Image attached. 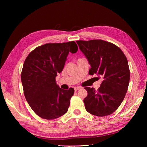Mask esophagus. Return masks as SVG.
Here are the masks:
<instances>
[{"instance_id": "34e87169", "label": "esophagus", "mask_w": 147, "mask_h": 147, "mask_svg": "<svg viewBox=\"0 0 147 147\" xmlns=\"http://www.w3.org/2000/svg\"><path fill=\"white\" fill-rule=\"evenodd\" d=\"M81 89L80 87H75V88H74V91H78V90H79V89Z\"/></svg>"}]
</instances>
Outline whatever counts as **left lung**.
I'll use <instances>...</instances> for the list:
<instances>
[{
  "label": "left lung",
  "mask_w": 147,
  "mask_h": 147,
  "mask_svg": "<svg viewBox=\"0 0 147 147\" xmlns=\"http://www.w3.org/2000/svg\"><path fill=\"white\" fill-rule=\"evenodd\" d=\"M76 43L91 65L89 73L102 78L98 90L84 88L88 91L84 99L86 109L98 117L110 115L121 105L128 90L130 73L127 58L120 48L108 41L93 39Z\"/></svg>",
  "instance_id": "obj_1"
}]
</instances>
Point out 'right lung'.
Listing matches in <instances>:
<instances>
[{"label":"right lung","mask_w":147,"mask_h":147,"mask_svg":"<svg viewBox=\"0 0 147 147\" xmlns=\"http://www.w3.org/2000/svg\"><path fill=\"white\" fill-rule=\"evenodd\" d=\"M74 41L47 43L33 50L24 62L21 82L26 101L36 114L45 119H55L68 110L73 88L64 90L57 85L69 52L76 53Z\"/></svg>","instance_id":"1"}]
</instances>
